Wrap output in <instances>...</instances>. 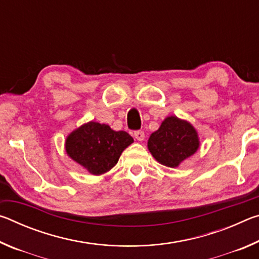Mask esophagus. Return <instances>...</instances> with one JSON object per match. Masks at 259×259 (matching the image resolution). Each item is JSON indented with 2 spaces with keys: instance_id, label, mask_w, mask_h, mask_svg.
Segmentation results:
<instances>
[{
  "instance_id": "34e87169",
  "label": "esophagus",
  "mask_w": 259,
  "mask_h": 259,
  "mask_svg": "<svg viewBox=\"0 0 259 259\" xmlns=\"http://www.w3.org/2000/svg\"><path fill=\"white\" fill-rule=\"evenodd\" d=\"M134 137L136 140H138V142H143V140L145 139V134H144V131H142V130L135 131Z\"/></svg>"
}]
</instances>
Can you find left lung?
<instances>
[{
    "instance_id": "obj_1",
    "label": "left lung",
    "mask_w": 259,
    "mask_h": 259,
    "mask_svg": "<svg viewBox=\"0 0 259 259\" xmlns=\"http://www.w3.org/2000/svg\"><path fill=\"white\" fill-rule=\"evenodd\" d=\"M147 147L159 163L176 168L183 161L195 154L200 147V138L191 122L170 115L150 136Z\"/></svg>"
}]
</instances>
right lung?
Segmentation results:
<instances>
[{
	"label": "right lung",
	"instance_id": "right-lung-1",
	"mask_svg": "<svg viewBox=\"0 0 259 259\" xmlns=\"http://www.w3.org/2000/svg\"><path fill=\"white\" fill-rule=\"evenodd\" d=\"M134 138L125 131H115L107 124L90 121L68 134L65 151L88 172L99 176L111 170Z\"/></svg>",
	"mask_w": 259,
	"mask_h": 259
}]
</instances>
